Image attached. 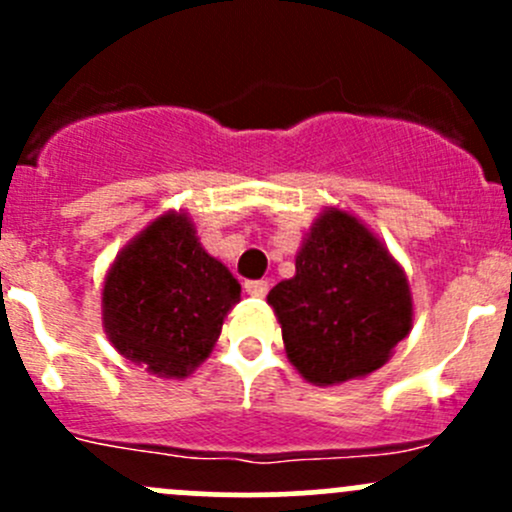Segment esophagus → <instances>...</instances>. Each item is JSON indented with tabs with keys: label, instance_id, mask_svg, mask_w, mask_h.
Listing matches in <instances>:
<instances>
[{
	"label": "esophagus",
	"instance_id": "esophagus-1",
	"mask_svg": "<svg viewBox=\"0 0 512 512\" xmlns=\"http://www.w3.org/2000/svg\"><path fill=\"white\" fill-rule=\"evenodd\" d=\"M267 289H270V285H267L265 280H255V282H245V292L250 294V297H265Z\"/></svg>",
	"mask_w": 512,
	"mask_h": 512
}]
</instances>
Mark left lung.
Segmentation results:
<instances>
[{"instance_id": "left-lung-1", "label": "left lung", "mask_w": 512, "mask_h": 512, "mask_svg": "<svg viewBox=\"0 0 512 512\" xmlns=\"http://www.w3.org/2000/svg\"><path fill=\"white\" fill-rule=\"evenodd\" d=\"M289 364L314 386L364 379L414 327L409 277L386 242L327 205L294 255V277L267 294Z\"/></svg>"}]
</instances>
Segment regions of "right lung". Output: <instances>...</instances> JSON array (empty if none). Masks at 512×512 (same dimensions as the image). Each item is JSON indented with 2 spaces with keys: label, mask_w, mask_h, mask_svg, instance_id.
Instances as JSON below:
<instances>
[{
  "label": "right lung",
  "mask_w": 512,
  "mask_h": 512,
  "mask_svg": "<svg viewBox=\"0 0 512 512\" xmlns=\"http://www.w3.org/2000/svg\"><path fill=\"white\" fill-rule=\"evenodd\" d=\"M240 302V282L200 242L188 210H165L113 257L101 322L123 359L158 379H188Z\"/></svg>",
  "instance_id": "add662e5"
}]
</instances>
